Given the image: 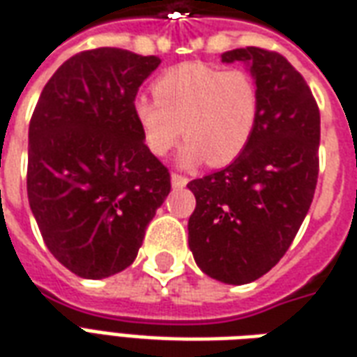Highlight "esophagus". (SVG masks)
Wrapping results in <instances>:
<instances>
[{
	"label": "esophagus",
	"mask_w": 357,
	"mask_h": 357,
	"mask_svg": "<svg viewBox=\"0 0 357 357\" xmlns=\"http://www.w3.org/2000/svg\"><path fill=\"white\" fill-rule=\"evenodd\" d=\"M187 183H189V179L185 178V176H181V174H172V185L176 187V189H179V187H185Z\"/></svg>",
	"instance_id": "1"
}]
</instances>
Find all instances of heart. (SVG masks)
Instances as JSON below:
<instances>
[{
    "instance_id": "heart-1",
    "label": "heart",
    "mask_w": 357,
    "mask_h": 357,
    "mask_svg": "<svg viewBox=\"0 0 357 357\" xmlns=\"http://www.w3.org/2000/svg\"><path fill=\"white\" fill-rule=\"evenodd\" d=\"M153 97H135L133 118L147 149L164 156L183 132L179 160L193 166L233 162L247 149L260 116V88L250 73L183 63L153 84Z\"/></svg>"
}]
</instances>
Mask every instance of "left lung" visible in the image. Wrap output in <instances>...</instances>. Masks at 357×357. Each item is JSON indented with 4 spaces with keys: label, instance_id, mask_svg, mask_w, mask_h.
<instances>
[{
    "label": "left lung",
    "instance_id": "left-lung-1",
    "mask_svg": "<svg viewBox=\"0 0 357 357\" xmlns=\"http://www.w3.org/2000/svg\"><path fill=\"white\" fill-rule=\"evenodd\" d=\"M260 88V116L247 149L227 168L189 181L197 199L189 248L197 266L227 284L255 281L296 237L319 174V107L304 76L262 47L225 51Z\"/></svg>",
    "mask_w": 357,
    "mask_h": 357
}]
</instances>
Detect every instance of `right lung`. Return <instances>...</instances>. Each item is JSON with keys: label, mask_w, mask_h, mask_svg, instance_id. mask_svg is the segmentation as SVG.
Here are the masks:
<instances>
[{"label": "right lung", "mask_w": 357, "mask_h": 357, "mask_svg": "<svg viewBox=\"0 0 357 357\" xmlns=\"http://www.w3.org/2000/svg\"><path fill=\"white\" fill-rule=\"evenodd\" d=\"M158 65L118 47L80 51L51 76L30 118V208L51 255L76 275L132 266L170 193V172L133 118L137 89Z\"/></svg>", "instance_id": "obj_1"}]
</instances>
